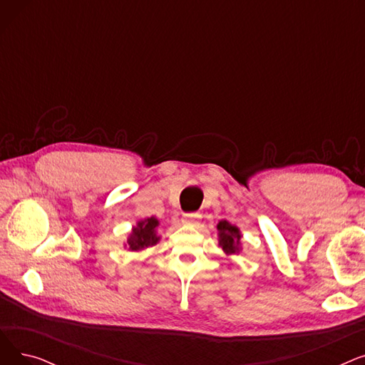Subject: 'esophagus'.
<instances>
[{
	"mask_svg": "<svg viewBox=\"0 0 365 365\" xmlns=\"http://www.w3.org/2000/svg\"><path fill=\"white\" fill-rule=\"evenodd\" d=\"M201 219V215L200 213H185L183 215V217H182V222L185 223V225H192V226H195V225H198V220Z\"/></svg>",
	"mask_w": 365,
	"mask_h": 365,
	"instance_id": "obj_1",
	"label": "esophagus"
}]
</instances>
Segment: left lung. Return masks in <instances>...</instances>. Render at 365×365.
Returning <instances> with one entry per match:
<instances>
[{
  "label": "left lung",
  "mask_w": 365,
  "mask_h": 365,
  "mask_svg": "<svg viewBox=\"0 0 365 365\" xmlns=\"http://www.w3.org/2000/svg\"><path fill=\"white\" fill-rule=\"evenodd\" d=\"M219 245L226 255H235L241 250V234L240 229L226 220L219 222Z\"/></svg>",
  "instance_id": "left-lung-1"
}]
</instances>
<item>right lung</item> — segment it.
Masks as SVG:
<instances>
[{
	"label": "right lung",
	"instance_id": "1",
	"mask_svg": "<svg viewBox=\"0 0 365 365\" xmlns=\"http://www.w3.org/2000/svg\"><path fill=\"white\" fill-rule=\"evenodd\" d=\"M157 226L158 220L155 217H148L139 222L138 226L133 227L131 235L127 240L128 250L139 252L150 245H155L160 241V237H157Z\"/></svg>",
	"mask_w": 365,
	"mask_h": 365
}]
</instances>
